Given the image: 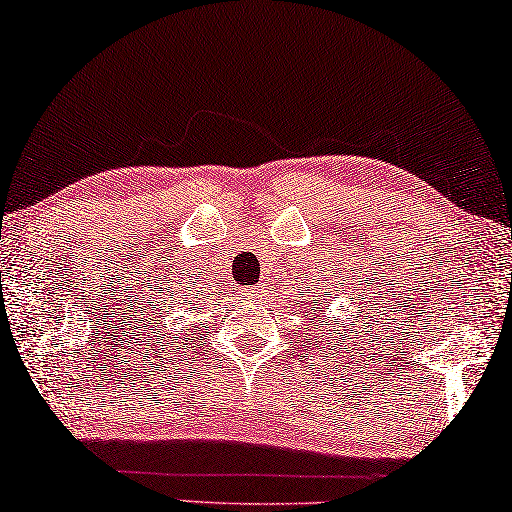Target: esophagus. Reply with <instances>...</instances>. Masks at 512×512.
<instances>
[{
    "mask_svg": "<svg viewBox=\"0 0 512 512\" xmlns=\"http://www.w3.org/2000/svg\"><path fill=\"white\" fill-rule=\"evenodd\" d=\"M259 291H262V288H255V291H253V293H255V295H259Z\"/></svg>",
    "mask_w": 512,
    "mask_h": 512,
    "instance_id": "obj_1",
    "label": "esophagus"
}]
</instances>
